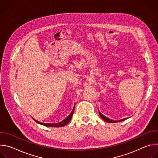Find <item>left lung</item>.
I'll list each match as a JSON object with an SVG mask.
<instances>
[{"label":"left lung","mask_w":158,"mask_h":158,"mask_svg":"<svg viewBox=\"0 0 158 158\" xmlns=\"http://www.w3.org/2000/svg\"><path fill=\"white\" fill-rule=\"evenodd\" d=\"M99 115H100V116L102 118V119L104 120V121H106V122H107V123H118V122H120V121H124V120H126L127 118H125V119H121V120H119V121H113V120H111V119H109V118H106V117H105L103 114H102L101 112H99Z\"/></svg>","instance_id":"obj_1"}]
</instances>
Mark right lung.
I'll return each mask as SVG.
<instances>
[{
  "label": "right lung",
  "instance_id": "add662e5",
  "mask_svg": "<svg viewBox=\"0 0 158 158\" xmlns=\"http://www.w3.org/2000/svg\"><path fill=\"white\" fill-rule=\"evenodd\" d=\"M74 108H75V105L73 107V109L71 112V113L70 114L69 116H67L64 121L60 122V123H54V124H51V123H40V122H39L36 120H35L34 118H32L38 124H42V125H44L45 126H47V127H62V126H65L66 124H68L71 119H72V117H73V115L74 114Z\"/></svg>",
  "mask_w": 158,
  "mask_h": 158
}]
</instances>
